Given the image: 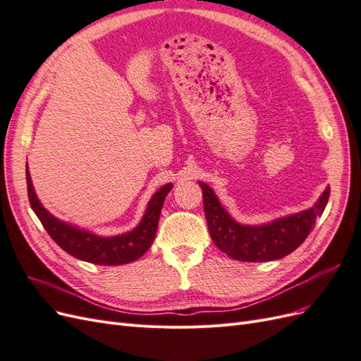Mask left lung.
Masks as SVG:
<instances>
[{
    "instance_id": "1",
    "label": "left lung",
    "mask_w": 361,
    "mask_h": 361,
    "mask_svg": "<svg viewBox=\"0 0 361 361\" xmlns=\"http://www.w3.org/2000/svg\"><path fill=\"white\" fill-rule=\"evenodd\" d=\"M199 183L203 191L206 223L214 244L227 256L243 262H268L290 255L305 241L330 197V187H326L318 203L307 211L264 226H243L226 212L212 188L203 182Z\"/></svg>"
}]
</instances>
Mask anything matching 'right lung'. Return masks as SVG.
Instances as JSON below:
<instances>
[{
	"label": "right lung",
	"instance_id": "1",
	"mask_svg": "<svg viewBox=\"0 0 361 361\" xmlns=\"http://www.w3.org/2000/svg\"><path fill=\"white\" fill-rule=\"evenodd\" d=\"M171 187V183H167L154 194V197L149 202L143 220L133 232L104 238L96 236L90 232L80 231V228L69 226L57 220L56 216H52L39 202L27 169L28 200L32 211L36 212L40 223L45 227V231L71 256L97 265H125L129 264V262L137 260L146 253L155 239L162 204Z\"/></svg>",
	"mask_w": 361,
	"mask_h": 361
}]
</instances>
